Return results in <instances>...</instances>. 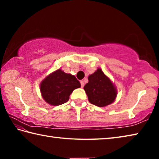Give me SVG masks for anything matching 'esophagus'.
Listing matches in <instances>:
<instances>
[{"label": "esophagus", "instance_id": "34e87169", "mask_svg": "<svg viewBox=\"0 0 159 159\" xmlns=\"http://www.w3.org/2000/svg\"><path fill=\"white\" fill-rule=\"evenodd\" d=\"M80 85H81V88H83V86H84V82H83V80H80Z\"/></svg>", "mask_w": 159, "mask_h": 159}]
</instances>
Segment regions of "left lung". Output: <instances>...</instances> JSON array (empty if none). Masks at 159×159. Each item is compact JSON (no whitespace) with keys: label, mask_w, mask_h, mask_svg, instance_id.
Wrapping results in <instances>:
<instances>
[{"label":"left lung","mask_w":159,"mask_h":159,"mask_svg":"<svg viewBox=\"0 0 159 159\" xmlns=\"http://www.w3.org/2000/svg\"><path fill=\"white\" fill-rule=\"evenodd\" d=\"M84 90L91 104L102 107L111 104L116 97V90L100 69L88 77Z\"/></svg>","instance_id":"left-lung-1"}]
</instances>
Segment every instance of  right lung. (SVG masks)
I'll return each mask as SVG.
<instances>
[{
  "mask_svg": "<svg viewBox=\"0 0 159 159\" xmlns=\"http://www.w3.org/2000/svg\"><path fill=\"white\" fill-rule=\"evenodd\" d=\"M80 87V83L76 77L58 69L41 82V92L48 104L59 106L68 102L74 90Z\"/></svg>",
  "mask_w": 159,
  "mask_h": 159,
  "instance_id": "1",
  "label": "right lung"
}]
</instances>
